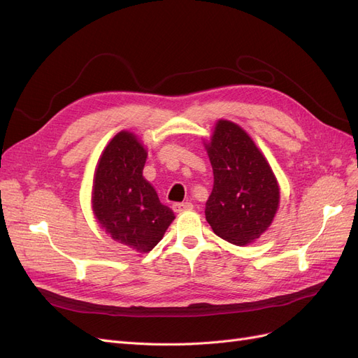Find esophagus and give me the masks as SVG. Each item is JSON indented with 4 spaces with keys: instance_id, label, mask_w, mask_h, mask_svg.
<instances>
[{
    "instance_id": "esophagus-1",
    "label": "esophagus",
    "mask_w": 358,
    "mask_h": 358,
    "mask_svg": "<svg viewBox=\"0 0 358 358\" xmlns=\"http://www.w3.org/2000/svg\"><path fill=\"white\" fill-rule=\"evenodd\" d=\"M173 210H175L176 213H180V212H185V210H191L192 209V203L189 201H185V203H173Z\"/></svg>"
}]
</instances>
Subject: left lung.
I'll list each match as a JSON object with an SVG mask.
<instances>
[{"label":"left lung","instance_id":"left-lung-1","mask_svg":"<svg viewBox=\"0 0 358 358\" xmlns=\"http://www.w3.org/2000/svg\"><path fill=\"white\" fill-rule=\"evenodd\" d=\"M213 169V188L206 201V220L221 239L248 245L272 224L279 206V187L264 155L243 128L216 122L206 145Z\"/></svg>","mask_w":358,"mask_h":358}]
</instances>
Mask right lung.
Listing matches in <instances>:
<instances>
[{"instance_id": "1", "label": "right lung", "mask_w": 358, "mask_h": 358, "mask_svg": "<svg viewBox=\"0 0 358 358\" xmlns=\"http://www.w3.org/2000/svg\"><path fill=\"white\" fill-rule=\"evenodd\" d=\"M146 157L133 133H117L103 150L92 187L96 221L113 241L138 252H149L175 220L143 178Z\"/></svg>"}]
</instances>
